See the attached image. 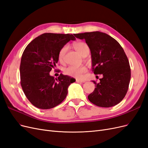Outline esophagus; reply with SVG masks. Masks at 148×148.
I'll list each match as a JSON object with an SVG mask.
<instances>
[{
	"label": "esophagus",
	"instance_id": "esophagus-1",
	"mask_svg": "<svg viewBox=\"0 0 148 148\" xmlns=\"http://www.w3.org/2000/svg\"><path fill=\"white\" fill-rule=\"evenodd\" d=\"M76 82H77V83H84V82H85L84 81V80L79 79H76Z\"/></svg>",
	"mask_w": 148,
	"mask_h": 148
}]
</instances>
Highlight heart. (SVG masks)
Masks as SVG:
<instances>
[{"instance_id":"heart-1","label":"heart","mask_w":148,"mask_h":148,"mask_svg":"<svg viewBox=\"0 0 148 148\" xmlns=\"http://www.w3.org/2000/svg\"><path fill=\"white\" fill-rule=\"evenodd\" d=\"M73 47L80 55L83 56L84 53L89 52V48L88 44L82 41H78L73 44ZM68 50V46L65 45L62 47L59 53V60L62 61L64 60L65 53ZM87 69L83 66H70L65 70L64 73L65 75L75 78H81L83 73H86Z\"/></svg>"}]
</instances>
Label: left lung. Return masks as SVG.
<instances>
[{
    "instance_id": "1",
    "label": "left lung",
    "mask_w": 148,
    "mask_h": 148,
    "mask_svg": "<svg viewBox=\"0 0 148 148\" xmlns=\"http://www.w3.org/2000/svg\"><path fill=\"white\" fill-rule=\"evenodd\" d=\"M84 39L91 51L92 69L95 75L102 74L100 82L89 95V101L102 107H110L122 101L128 91L131 70L128 58L115 39L99 31L75 34Z\"/></svg>"
}]
</instances>
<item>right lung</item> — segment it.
<instances>
[{
  "mask_svg": "<svg viewBox=\"0 0 148 148\" xmlns=\"http://www.w3.org/2000/svg\"><path fill=\"white\" fill-rule=\"evenodd\" d=\"M75 39L73 34L44 33L25 48L20 66V83L26 97L35 107L52 109L65 99L69 85L75 79L62 73L55 79L49 72L56 66L60 49Z\"/></svg>",
  "mask_w": 148,
  "mask_h": 148,
  "instance_id": "obj_1",
  "label": "right lung"
}]
</instances>
